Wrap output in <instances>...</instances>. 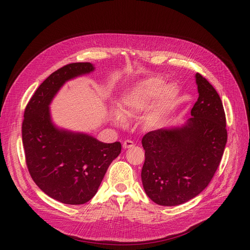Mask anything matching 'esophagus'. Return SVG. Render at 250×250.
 Wrapping results in <instances>:
<instances>
[{
  "label": "esophagus",
  "mask_w": 250,
  "mask_h": 250,
  "mask_svg": "<svg viewBox=\"0 0 250 250\" xmlns=\"http://www.w3.org/2000/svg\"><path fill=\"white\" fill-rule=\"evenodd\" d=\"M134 146H135L134 142H133V141H129V140L125 141L124 144H123L124 149H128V148H132V147H134Z\"/></svg>",
  "instance_id": "obj_1"
}]
</instances>
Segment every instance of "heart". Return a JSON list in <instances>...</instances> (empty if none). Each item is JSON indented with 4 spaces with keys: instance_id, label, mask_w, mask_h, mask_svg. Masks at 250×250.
Wrapping results in <instances>:
<instances>
[{
    "instance_id": "b5f03b06",
    "label": "heart",
    "mask_w": 250,
    "mask_h": 250,
    "mask_svg": "<svg viewBox=\"0 0 250 250\" xmlns=\"http://www.w3.org/2000/svg\"><path fill=\"white\" fill-rule=\"evenodd\" d=\"M178 95L176 85H166L162 78L146 79L125 92L118 105L121 115L116 114L114 120L117 124H124V118L138 117L151 109L147 123L153 127H158L164 124L176 106Z\"/></svg>"
}]
</instances>
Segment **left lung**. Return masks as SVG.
I'll list each match as a JSON object with an SVG mask.
<instances>
[{"label": "left lung", "mask_w": 250, "mask_h": 250, "mask_svg": "<svg viewBox=\"0 0 250 250\" xmlns=\"http://www.w3.org/2000/svg\"><path fill=\"white\" fill-rule=\"evenodd\" d=\"M199 98L180 127L160 128L142 139V182L160 206H177L200 194L212 180L227 143L226 116L215 88L195 74Z\"/></svg>", "instance_id": "8db88e82"}]
</instances>
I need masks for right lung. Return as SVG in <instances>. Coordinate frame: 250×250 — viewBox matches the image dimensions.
<instances>
[{
  "mask_svg": "<svg viewBox=\"0 0 250 250\" xmlns=\"http://www.w3.org/2000/svg\"><path fill=\"white\" fill-rule=\"evenodd\" d=\"M92 71L90 62L63 65L37 88L24 111L22 142L28 171L44 193L67 205L93 198L122 151L120 142L102 143L87 134L60 129L51 122L48 106L61 87Z\"/></svg>",
  "mask_w": 250,
  "mask_h": 250,
  "instance_id": "right-lung-1",
  "label": "right lung"
}]
</instances>
